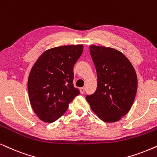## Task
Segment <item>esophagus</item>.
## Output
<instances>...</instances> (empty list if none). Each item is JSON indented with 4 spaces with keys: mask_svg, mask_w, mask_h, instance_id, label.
Masks as SVG:
<instances>
[{
    "mask_svg": "<svg viewBox=\"0 0 157 157\" xmlns=\"http://www.w3.org/2000/svg\"><path fill=\"white\" fill-rule=\"evenodd\" d=\"M80 91L81 94L85 93V88H84V87H81V88H80Z\"/></svg>",
    "mask_w": 157,
    "mask_h": 157,
    "instance_id": "obj_1",
    "label": "esophagus"
}]
</instances>
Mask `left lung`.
Wrapping results in <instances>:
<instances>
[{"label": "left lung", "instance_id": "obj_1", "mask_svg": "<svg viewBox=\"0 0 157 157\" xmlns=\"http://www.w3.org/2000/svg\"><path fill=\"white\" fill-rule=\"evenodd\" d=\"M97 72L95 93L86 100L102 121L113 123L126 116L136 94L138 80L132 64L122 52L103 46H90Z\"/></svg>", "mask_w": 157, "mask_h": 157}]
</instances>
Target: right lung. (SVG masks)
<instances>
[{
    "label": "right lung",
    "mask_w": 157,
    "mask_h": 157,
    "mask_svg": "<svg viewBox=\"0 0 157 157\" xmlns=\"http://www.w3.org/2000/svg\"><path fill=\"white\" fill-rule=\"evenodd\" d=\"M82 52V44L52 48L41 54L31 68L28 79L29 100L44 122L59 119L80 94L73 86V67Z\"/></svg>",
    "instance_id": "obj_1"
}]
</instances>
